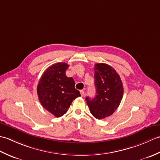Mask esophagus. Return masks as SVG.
<instances>
[{
	"mask_svg": "<svg viewBox=\"0 0 160 160\" xmlns=\"http://www.w3.org/2000/svg\"><path fill=\"white\" fill-rule=\"evenodd\" d=\"M80 94H81V96H82V97L84 96V91L83 90H80Z\"/></svg>",
	"mask_w": 160,
	"mask_h": 160,
	"instance_id": "34e87169",
	"label": "esophagus"
}]
</instances>
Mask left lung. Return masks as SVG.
<instances>
[{
	"label": "left lung",
	"mask_w": 160,
	"mask_h": 160,
	"mask_svg": "<svg viewBox=\"0 0 160 160\" xmlns=\"http://www.w3.org/2000/svg\"><path fill=\"white\" fill-rule=\"evenodd\" d=\"M96 96L87 97L91 113L98 120L110 116L120 105L124 93L121 78L113 67L104 63L95 64Z\"/></svg>",
	"instance_id": "8db88e82"
}]
</instances>
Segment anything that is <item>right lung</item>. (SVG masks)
<instances>
[{
  "mask_svg": "<svg viewBox=\"0 0 160 160\" xmlns=\"http://www.w3.org/2000/svg\"><path fill=\"white\" fill-rule=\"evenodd\" d=\"M69 66L64 62L52 64L42 73L37 86L40 102L56 118L65 114L73 100L80 96L74 80L66 76Z\"/></svg>",
  "mask_w": 160,
  "mask_h": 160,
  "instance_id": "add662e5",
  "label": "right lung"
}]
</instances>
